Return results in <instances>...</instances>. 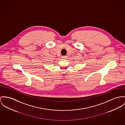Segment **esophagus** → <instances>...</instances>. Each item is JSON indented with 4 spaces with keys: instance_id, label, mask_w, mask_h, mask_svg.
Masks as SVG:
<instances>
[{
    "instance_id": "34e87169",
    "label": "esophagus",
    "mask_w": 125,
    "mask_h": 125,
    "mask_svg": "<svg viewBox=\"0 0 125 125\" xmlns=\"http://www.w3.org/2000/svg\"><path fill=\"white\" fill-rule=\"evenodd\" d=\"M62 59H67V57L66 56H62Z\"/></svg>"
}]
</instances>
